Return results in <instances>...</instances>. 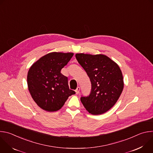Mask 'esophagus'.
Here are the masks:
<instances>
[{"instance_id": "obj_1", "label": "esophagus", "mask_w": 153, "mask_h": 153, "mask_svg": "<svg viewBox=\"0 0 153 153\" xmlns=\"http://www.w3.org/2000/svg\"><path fill=\"white\" fill-rule=\"evenodd\" d=\"M80 88L79 86L77 87L76 90H75V91H76V94H78L79 93V92H80Z\"/></svg>"}]
</instances>
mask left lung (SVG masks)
<instances>
[{
  "label": "left lung",
  "mask_w": 153,
  "mask_h": 153,
  "mask_svg": "<svg viewBox=\"0 0 153 153\" xmlns=\"http://www.w3.org/2000/svg\"><path fill=\"white\" fill-rule=\"evenodd\" d=\"M76 57L91 82L90 96L80 99L83 105L93 115L106 113L117 102L123 89L120 67L104 54L77 53Z\"/></svg>",
  "instance_id": "1"
}]
</instances>
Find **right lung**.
Segmentation results:
<instances>
[{"label": "right lung", "mask_w": 153, "mask_h": 153, "mask_svg": "<svg viewBox=\"0 0 153 153\" xmlns=\"http://www.w3.org/2000/svg\"><path fill=\"white\" fill-rule=\"evenodd\" d=\"M74 53L52 52L41 57L30 68L27 84L30 94L42 110L53 112L63 106L75 91L70 90L67 77L60 71Z\"/></svg>", "instance_id": "right-lung-1"}]
</instances>
